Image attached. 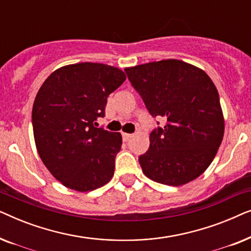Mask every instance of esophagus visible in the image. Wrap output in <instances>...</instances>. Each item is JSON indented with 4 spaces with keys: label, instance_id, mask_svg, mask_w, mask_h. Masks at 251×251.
I'll list each match as a JSON object with an SVG mask.
<instances>
[{
    "label": "esophagus",
    "instance_id": "obj_1",
    "mask_svg": "<svg viewBox=\"0 0 251 251\" xmlns=\"http://www.w3.org/2000/svg\"><path fill=\"white\" fill-rule=\"evenodd\" d=\"M132 135H130V133H126V132H122V138L125 142H128V140L131 138Z\"/></svg>",
    "mask_w": 251,
    "mask_h": 251
}]
</instances>
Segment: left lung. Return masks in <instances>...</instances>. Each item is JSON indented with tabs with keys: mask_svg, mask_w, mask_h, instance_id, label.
I'll list each match as a JSON object with an SVG mask.
<instances>
[{
	"mask_svg": "<svg viewBox=\"0 0 251 251\" xmlns=\"http://www.w3.org/2000/svg\"><path fill=\"white\" fill-rule=\"evenodd\" d=\"M133 88L153 116L166 119L151 132L150 149L139 156L146 177L181 186L207 170L224 137L219 95L203 70L178 59L126 67Z\"/></svg>",
	"mask_w": 251,
	"mask_h": 251,
	"instance_id": "8db88e82",
	"label": "left lung"
}]
</instances>
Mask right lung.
Segmentation results:
<instances>
[{
  "instance_id": "1",
  "label": "right lung",
  "mask_w": 251,
  "mask_h": 251,
  "mask_svg": "<svg viewBox=\"0 0 251 251\" xmlns=\"http://www.w3.org/2000/svg\"><path fill=\"white\" fill-rule=\"evenodd\" d=\"M126 78L118 67L77 63L58 68L41 85L32 111L34 140L44 166L65 187L89 192L112 179L122 136L96 128V121Z\"/></svg>"
}]
</instances>
